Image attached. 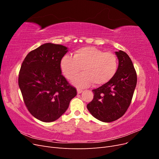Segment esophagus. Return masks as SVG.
Wrapping results in <instances>:
<instances>
[{
	"label": "esophagus",
	"instance_id": "esophagus-1",
	"mask_svg": "<svg viewBox=\"0 0 159 159\" xmlns=\"http://www.w3.org/2000/svg\"><path fill=\"white\" fill-rule=\"evenodd\" d=\"M82 91H83V90L81 89H77V92H78V94L81 93V92H82Z\"/></svg>",
	"mask_w": 159,
	"mask_h": 159
}]
</instances>
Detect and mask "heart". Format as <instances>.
<instances>
[{
    "label": "heart",
    "mask_w": 159,
    "mask_h": 159,
    "mask_svg": "<svg viewBox=\"0 0 159 159\" xmlns=\"http://www.w3.org/2000/svg\"><path fill=\"white\" fill-rule=\"evenodd\" d=\"M60 66L62 73L70 80L83 69L84 73L75 76L73 84L78 88H85L93 83L96 85L107 83L116 73L118 61L113 53L88 46L76 50L74 57L64 56Z\"/></svg>",
    "instance_id": "heart-1"
}]
</instances>
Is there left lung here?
I'll return each instance as SVG.
<instances>
[{"instance_id": "8db88e82", "label": "left lung", "mask_w": 159, "mask_h": 159, "mask_svg": "<svg viewBox=\"0 0 159 159\" xmlns=\"http://www.w3.org/2000/svg\"><path fill=\"white\" fill-rule=\"evenodd\" d=\"M119 66L113 78L101 87L93 89V99L87 105L91 114L103 122L115 121L125 113L131 104L137 85V73L125 52H115Z\"/></svg>"}]
</instances>
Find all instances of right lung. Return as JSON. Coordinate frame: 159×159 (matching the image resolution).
I'll use <instances>...</instances> for the list:
<instances>
[{
  "instance_id": "obj_1",
  "label": "right lung",
  "mask_w": 159,
  "mask_h": 159,
  "mask_svg": "<svg viewBox=\"0 0 159 159\" xmlns=\"http://www.w3.org/2000/svg\"><path fill=\"white\" fill-rule=\"evenodd\" d=\"M68 48L46 43L30 52L24 60L18 85L32 115L43 122L60 118L77 95L76 89L61 74V60Z\"/></svg>"
}]
</instances>
